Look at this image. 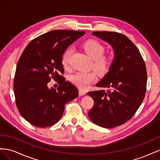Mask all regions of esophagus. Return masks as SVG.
<instances>
[{"label": "esophagus", "instance_id": "obj_1", "mask_svg": "<svg viewBox=\"0 0 160 160\" xmlns=\"http://www.w3.org/2000/svg\"><path fill=\"white\" fill-rule=\"evenodd\" d=\"M79 95H84L86 94V91H84V90H82V89H80L79 91Z\"/></svg>", "mask_w": 160, "mask_h": 160}]
</instances>
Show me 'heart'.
Returning a JSON list of instances; mask_svg holds the SVG:
<instances>
[{
    "label": "heart",
    "instance_id": "1",
    "mask_svg": "<svg viewBox=\"0 0 160 160\" xmlns=\"http://www.w3.org/2000/svg\"><path fill=\"white\" fill-rule=\"evenodd\" d=\"M83 48L85 52L91 59H93L92 68L100 76L107 75L112 67L113 61L109 56L104 55L105 47L96 40H88L83 44ZM72 53V48H68L62 54L61 58L62 65L65 68L69 66L70 58ZM97 79V75L94 71L89 72H77L71 76L70 80L81 89H86Z\"/></svg>",
    "mask_w": 160,
    "mask_h": 160
}]
</instances>
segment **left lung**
<instances>
[{
    "label": "left lung",
    "instance_id": "1",
    "mask_svg": "<svg viewBox=\"0 0 160 160\" xmlns=\"http://www.w3.org/2000/svg\"><path fill=\"white\" fill-rule=\"evenodd\" d=\"M93 35L113 47L115 58L110 71L96 85L109 89L88 93L94 100L88 115L99 126L112 128L132 119L141 105L146 92V67L137 47L125 35L109 31Z\"/></svg>",
    "mask_w": 160,
    "mask_h": 160
}]
</instances>
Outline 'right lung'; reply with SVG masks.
Wrapping results in <instances>:
<instances>
[{"instance_id":"add662e5","label":"right lung","mask_w":160,"mask_h":160,"mask_svg":"<svg viewBox=\"0 0 160 160\" xmlns=\"http://www.w3.org/2000/svg\"><path fill=\"white\" fill-rule=\"evenodd\" d=\"M85 31L54 30L32 40L23 51L14 77V93L18 110L28 122L38 128L55 124L65 105L79 95L78 89L66 81L61 58L71 44ZM51 78L60 85L49 89Z\"/></svg>"}]
</instances>
